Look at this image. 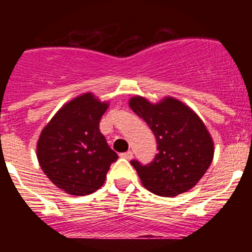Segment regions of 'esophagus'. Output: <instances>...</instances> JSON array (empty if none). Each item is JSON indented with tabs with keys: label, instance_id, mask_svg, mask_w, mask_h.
I'll return each instance as SVG.
<instances>
[{
	"label": "esophagus",
	"instance_id": "esophagus-1",
	"mask_svg": "<svg viewBox=\"0 0 252 252\" xmlns=\"http://www.w3.org/2000/svg\"><path fill=\"white\" fill-rule=\"evenodd\" d=\"M120 157L121 158H125V159H127V160H130V159H132V157H133V153L131 150H128V151H126V153H122V154H120Z\"/></svg>",
	"mask_w": 252,
	"mask_h": 252
}]
</instances>
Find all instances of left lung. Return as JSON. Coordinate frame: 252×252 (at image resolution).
<instances>
[{"mask_svg":"<svg viewBox=\"0 0 252 252\" xmlns=\"http://www.w3.org/2000/svg\"><path fill=\"white\" fill-rule=\"evenodd\" d=\"M128 104L148 124L158 145V154L146 165L131 160L142 186L162 197H175L193 188L209 168L215 153L202 120L170 97L153 104L136 95Z\"/></svg>","mask_w":252,"mask_h":252,"instance_id":"1","label":"left lung"}]
</instances>
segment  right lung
<instances>
[{"label": "right lung", "mask_w": 252, "mask_h": 252, "mask_svg": "<svg viewBox=\"0 0 252 252\" xmlns=\"http://www.w3.org/2000/svg\"><path fill=\"white\" fill-rule=\"evenodd\" d=\"M108 104L92 93L68 102L46 125L37 141L39 164L64 192L86 195L102 187L111 164L119 159L99 132Z\"/></svg>", "instance_id": "add662e5"}]
</instances>
